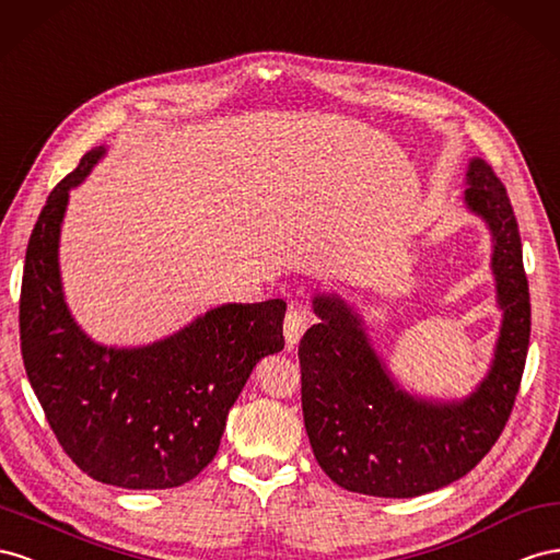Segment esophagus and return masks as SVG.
Wrapping results in <instances>:
<instances>
[{
	"label": "esophagus",
	"instance_id": "obj_1",
	"mask_svg": "<svg viewBox=\"0 0 560 560\" xmlns=\"http://www.w3.org/2000/svg\"><path fill=\"white\" fill-rule=\"evenodd\" d=\"M307 326H310L307 314L302 312V310H298V307H291L289 314H285V318H283V338H285V345L295 347V345L300 342L302 335H305Z\"/></svg>",
	"mask_w": 560,
	"mask_h": 560
}]
</instances>
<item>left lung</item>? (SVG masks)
Returning a JSON list of instances; mask_svg holds the SVG:
<instances>
[{
	"instance_id": "1",
	"label": "left lung",
	"mask_w": 560,
	"mask_h": 560,
	"mask_svg": "<svg viewBox=\"0 0 560 560\" xmlns=\"http://www.w3.org/2000/svg\"><path fill=\"white\" fill-rule=\"evenodd\" d=\"M465 206L492 238L490 269L502 324L492 361L462 398L406 392L373 347L363 316L338 293L316 291L318 316L300 340L302 415L330 481L373 498H418L469 474L500 439L530 342V293L506 189L481 156L469 159Z\"/></svg>"
}]
</instances>
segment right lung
I'll return each instance as SVG.
<instances>
[{
  "mask_svg": "<svg viewBox=\"0 0 560 560\" xmlns=\"http://www.w3.org/2000/svg\"><path fill=\"white\" fill-rule=\"evenodd\" d=\"M107 148H93L46 199L21 289V351L32 389L74 465L107 486L164 490L215 457L228 412L255 363L283 349L281 298L228 302L140 347L95 342L74 322L60 279L70 189Z\"/></svg>",
  "mask_w": 560,
  "mask_h": 560,
  "instance_id": "add662e5",
  "label": "right lung"
}]
</instances>
